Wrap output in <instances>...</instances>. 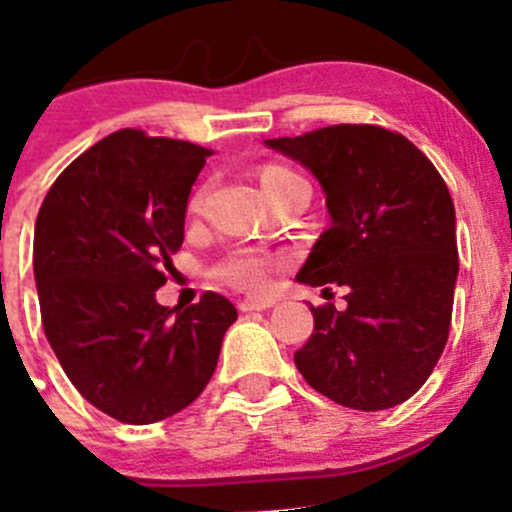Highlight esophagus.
<instances>
[{"label": "esophagus", "mask_w": 512, "mask_h": 512, "mask_svg": "<svg viewBox=\"0 0 512 512\" xmlns=\"http://www.w3.org/2000/svg\"><path fill=\"white\" fill-rule=\"evenodd\" d=\"M277 302L272 297H247V300H240V310L242 312H262L275 307Z\"/></svg>", "instance_id": "obj_1"}]
</instances>
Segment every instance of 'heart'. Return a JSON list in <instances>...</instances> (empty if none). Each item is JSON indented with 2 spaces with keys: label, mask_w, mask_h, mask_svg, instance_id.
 <instances>
[{
  "label": "heart",
  "mask_w": 512,
  "mask_h": 512,
  "mask_svg": "<svg viewBox=\"0 0 512 512\" xmlns=\"http://www.w3.org/2000/svg\"><path fill=\"white\" fill-rule=\"evenodd\" d=\"M292 180H297L295 172L280 165H267L262 167L260 172V185L262 190H265V195ZM200 200L202 192H197V195L192 197V210H197ZM215 277L220 282H227V285L240 287V290L262 292L270 287V257L260 250H237L232 252V255H227L225 260L215 267Z\"/></svg>",
  "instance_id": "b5f03b06"
}]
</instances>
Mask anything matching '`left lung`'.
Instances as JSON below:
<instances>
[{"instance_id": "1", "label": "left lung", "mask_w": 512, "mask_h": 512, "mask_svg": "<svg viewBox=\"0 0 512 512\" xmlns=\"http://www.w3.org/2000/svg\"><path fill=\"white\" fill-rule=\"evenodd\" d=\"M325 192L330 227L295 280L345 285V310L310 307L315 332L295 365L352 410H388L423 388L445 350L458 280L455 205L433 162L403 135L335 124L265 140Z\"/></svg>"}]
</instances>
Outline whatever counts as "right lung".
Wrapping results in <instances>:
<instances>
[{"mask_svg":"<svg viewBox=\"0 0 512 512\" xmlns=\"http://www.w3.org/2000/svg\"><path fill=\"white\" fill-rule=\"evenodd\" d=\"M210 155L192 142L119 130L57 177L37 215L44 335L74 388L119 423L150 425L195 403L237 320L217 292L185 310L155 297Z\"/></svg>","mask_w":512,"mask_h":512,"instance_id":"1","label":"right lung"}]
</instances>
